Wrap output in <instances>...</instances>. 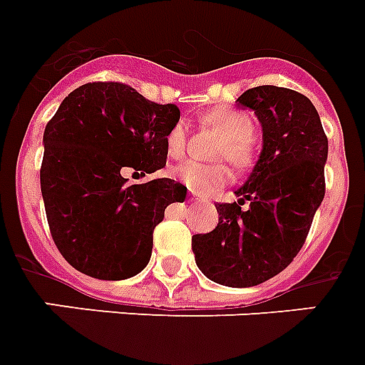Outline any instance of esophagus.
<instances>
[{
  "label": "esophagus",
  "mask_w": 365,
  "mask_h": 365,
  "mask_svg": "<svg viewBox=\"0 0 365 365\" xmlns=\"http://www.w3.org/2000/svg\"><path fill=\"white\" fill-rule=\"evenodd\" d=\"M190 196H192V200H203V197H201L200 194H196V192H192Z\"/></svg>",
  "instance_id": "obj_1"
}]
</instances>
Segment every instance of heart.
Instances as JSON below:
<instances>
[{
    "mask_svg": "<svg viewBox=\"0 0 365 365\" xmlns=\"http://www.w3.org/2000/svg\"><path fill=\"white\" fill-rule=\"evenodd\" d=\"M203 126L215 128L222 133V139L218 141L217 156L226 158L233 169L245 171L255 162V120L247 113L232 107H215L201 115ZM165 150L168 156L173 160L182 158L186 150V128L182 122H177L165 135ZM175 177L196 194H207L212 188H217L226 180L228 171L220 164L205 165L197 162H186L180 164L173 171Z\"/></svg>",
    "mask_w": 365,
    "mask_h": 365,
    "instance_id": "heart-1",
    "label": "heart"
}]
</instances>
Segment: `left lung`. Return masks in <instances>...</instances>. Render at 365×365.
I'll return each mask as SVG.
<instances>
[{"label":"left lung","instance_id":"left-lung-1","mask_svg":"<svg viewBox=\"0 0 365 365\" xmlns=\"http://www.w3.org/2000/svg\"><path fill=\"white\" fill-rule=\"evenodd\" d=\"M235 103L260 120V158L235 190L239 200L217 203V228L194 235L192 250L207 279L247 288L279 275L305 243L324 200L328 137L314 105L296 90L265 84Z\"/></svg>","mask_w":365,"mask_h":365}]
</instances>
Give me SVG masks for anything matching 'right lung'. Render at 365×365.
Returning <instances> with one entry per match:
<instances>
[{"instance_id":"add662e5","label":"right lung","mask_w":365,"mask_h":365,"mask_svg":"<svg viewBox=\"0 0 365 365\" xmlns=\"http://www.w3.org/2000/svg\"><path fill=\"white\" fill-rule=\"evenodd\" d=\"M177 105L143 98L124 83L73 90L45 128L41 194L58 250L84 275L122 281L153 255V232L186 186L171 179L128 185L165 165V135L179 122Z\"/></svg>"}]
</instances>
